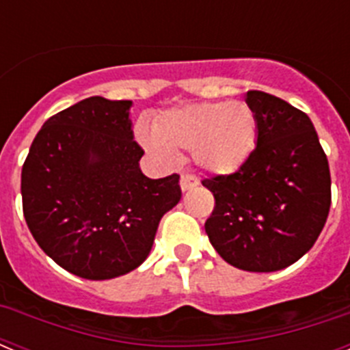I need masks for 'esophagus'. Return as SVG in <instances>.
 <instances>
[{
	"instance_id": "esophagus-1",
	"label": "esophagus",
	"mask_w": 350,
	"mask_h": 350,
	"mask_svg": "<svg viewBox=\"0 0 350 350\" xmlns=\"http://www.w3.org/2000/svg\"><path fill=\"white\" fill-rule=\"evenodd\" d=\"M198 185H200V180H198L196 177H194V175H182V178H180V189L184 191H191V189H194V187H198Z\"/></svg>"
}]
</instances>
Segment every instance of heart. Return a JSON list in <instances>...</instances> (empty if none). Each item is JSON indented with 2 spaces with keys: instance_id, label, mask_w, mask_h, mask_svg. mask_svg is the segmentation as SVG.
Returning <instances> with one entry per match:
<instances>
[{
  "instance_id": "b5f03b06",
  "label": "heart",
  "mask_w": 350,
  "mask_h": 350,
  "mask_svg": "<svg viewBox=\"0 0 350 350\" xmlns=\"http://www.w3.org/2000/svg\"><path fill=\"white\" fill-rule=\"evenodd\" d=\"M258 117L243 101H205L170 108L142 135L145 148L163 159L191 150L198 168L212 175L238 172L254 152Z\"/></svg>"
}]
</instances>
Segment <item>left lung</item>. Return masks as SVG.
I'll list each match as a JSON object with an SVG mask.
<instances>
[{"label": "left lung", "mask_w": 350, "mask_h": 350, "mask_svg": "<svg viewBox=\"0 0 350 350\" xmlns=\"http://www.w3.org/2000/svg\"><path fill=\"white\" fill-rule=\"evenodd\" d=\"M258 142L242 168L206 178L215 208L205 231L219 256L245 271H277L305 256L332 205L326 154L307 113L268 92L249 91Z\"/></svg>", "instance_id": "obj_1"}]
</instances>
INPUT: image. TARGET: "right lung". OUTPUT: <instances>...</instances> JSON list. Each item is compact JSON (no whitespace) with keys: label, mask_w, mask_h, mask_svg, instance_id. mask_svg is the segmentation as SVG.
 <instances>
[{"label":"right lung","mask_w":350,"mask_h":350,"mask_svg":"<svg viewBox=\"0 0 350 350\" xmlns=\"http://www.w3.org/2000/svg\"><path fill=\"white\" fill-rule=\"evenodd\" d=\"M133 101L91 96L42 126L23 166L27 228L70 273L108 280L138 268L180 202L178 175L148 178L133 140Z\"/></svg>","instance_id":"right-lung-1"}]
</instances>
